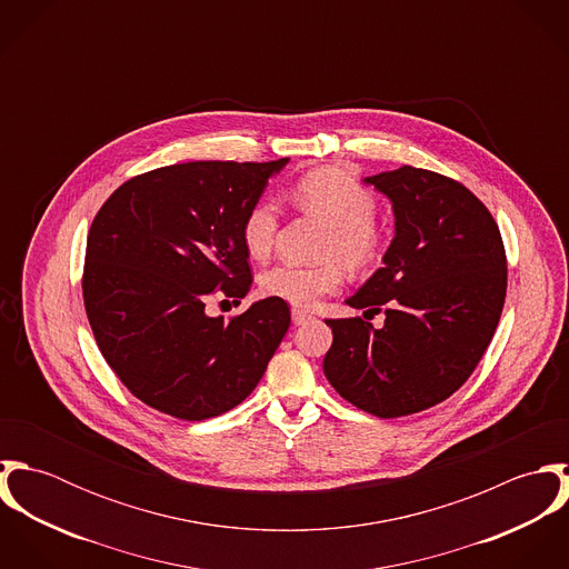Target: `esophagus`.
<instances>
[{
    "mask_svg": "<svg viewBox=\"0 0 569 569\" xmlns=\"http://www.w3.org/2000/svg\"><path fill=\"white\" fill-rule=\"evenodd\" d=\"M291 316H293V325L296 326L305 325V322H309V320L313 318L311 313H307V311H302V309H293Z\"/></svg>",
    "mask_w": 569,
    "mask_h": 569,
    "instance_id": "obj_1",
    "label": "esophagus"
}]
</instances>
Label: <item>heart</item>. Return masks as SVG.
Instances as JSON below:
<instances>
[{"label": "heart", "mask_w": 569, "mask_h": 569, "mask_svg": "<svg viewBox=\"0 0 569 569\" xmlns=\"http://www.w3.org/2000/svg\"><path fill=\"white\" fill-rule=\"evenodd\" d=\"M296 206L309 214L325 219L332 228L325 243L326 258H341L350 267H368L381 249L375 228L377 201L352 177L335 168H320L305 174L291 192ZM280 214L276 203L258 201L241 226L244 249L256 260H267L276 244ZM343 282L339 260L322 264L282 262L260 276V291L267 298L309 309L320 298L335 293Z\"/></svg>", "instance_id": "b5f03b06"}]
</instances>
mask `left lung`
<instances>
[{
	"label": "left lung",
	"mask_w": 569,
	"mask_h": 569,
	"mask_svg": "<svg viewBox=\"0 0 569 569\" xmlns=\"http://www.w3.org/2000/svg\"><path fill=\"white\" fill-rule=\"evenodd\" d=\"M363 183L390 199L395 239L346 305L386 306V325L326 320L325 375L348 403L397 418L442 403L480 363L506 300V251L487 206L456 179L401 166Z\"/></svg>",
	"instance_id": "8db88e82"
}]
</instances>
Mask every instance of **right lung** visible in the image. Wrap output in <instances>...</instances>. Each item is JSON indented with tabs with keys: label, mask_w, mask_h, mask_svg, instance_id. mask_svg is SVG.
<instances>
[{
	"label": "right lung",
	"mask_w": 569,
	"mask_h": 569,
	"mask_svg": "<svg viewBox=\"0 0 569 569\" xmlns=\"http://www.w3.org/2000/svg\"><path fill=\"white\" fill-rule=\"evenodd\" d=\"M276 162H186L124 181L98 210L82 298L96 343L133 397L181 420L243 403L291 325L289 305L253 302L226 322L206 302L251 287L241 239Z\"/></svg>",
	"instance_id": "add662e5"
}]
</instances>
